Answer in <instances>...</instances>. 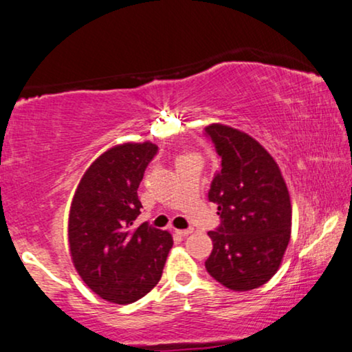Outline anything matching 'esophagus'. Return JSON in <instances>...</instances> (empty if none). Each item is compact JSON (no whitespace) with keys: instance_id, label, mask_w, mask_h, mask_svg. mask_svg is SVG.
I'll return each mask as SVG.
<instances>
[{"instance_id":"obj_1","label":"esophagus","mask_w":352,"mask_h":352,"mask_svg":"<svg viewBox=\"0 0 352 352\" xmlns=\"http://www.w3.org/2000/svg\"><path fill=\"white\" fill-rule=\"evenodd\" d=\"M194 230L192 228H187V230H176V234H179V236H182V237H186V236H189L190 232H192Z\"/></svg>"}]
</instances>
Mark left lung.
I'll return each mask as SVG.
<instances>
[{
    "label": "left lung",
    "instance_id": "obj_1",
    "mask_svg": "<svg viewBox=\"0 0 352 352\" xmlns=\"http://www.w3.org/2000/svg\"><path fill=\"white\" fill-rule=\"evenodd\" d=\"M205 135L220 158L208 200L221 218L208 232L213 250L205 268L232 291L255 289L278 272L289 243V192L275 160L249 134L210 124Z\"/></svg>",
    "mask_w": 352,
    "mask_h": 352
}]
</instances>
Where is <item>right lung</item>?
<instances>
[{"label": "right lung", "instance_id": "right-lung-1", "mask_svg": "<svg viewBox=\"0 0 352 352\" xmlns=\"http://www.w3.org/2000/svg\"><path fill=\"white\" fill-rule=\"evenodd\" d=\"M152 142L107 150L84 173L69 210V252L82 280L115 304H132L158 285L173 237L142 223L137 189L157 155Z\"/></svg>", "mask_w": 352, "mask_h": 352}]
</instances>
